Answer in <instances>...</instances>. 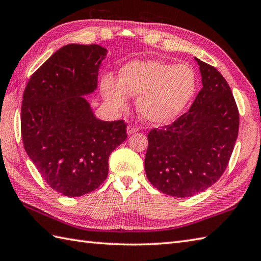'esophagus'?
Here are the masks:
<instances>
[{
	"label": "esophagus",
	"instance_id": "34e87169",
	"mask_svg": "<svg viewBox=\"0 0 261 261\" xmlns=\"http://www.w3.org/2000/svg\"><path fill=\"white\" fill-rule=\"evenodd\" d=\"M139 131V126L136 124H130L128 125V133L129 135H132V133L138 132Z\"/></svg>",
	"mask_w": 261,
	"mask_h": 261
}]
</instances>
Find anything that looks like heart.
<instances>
[{"label": "heart", "instance_id": "1", "mask_svg": "<svg viewBox=\"0 0 261 261\" xmlns=\"http://www.w3.org/2000/svg\"><path fill=\"white\" fill-rule=\"evenodd\" d=\"M119 81L107 75L101 81L105 99L123 109L129 95H138L137 109L148 122H170L182 112L195 95L198 77L191 65L162 60L131 61L119 72Z\"/></svg>", "mask_w": 261, "mask_h": 261}]
</instances>
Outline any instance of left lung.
I'll use <instances>...</instances> for the list:
<instances>
[{
    "label": "left lung",
    "instance_id": "obj_1",
    "mask_svg": "<svg viewBox=\"0 0 261 261\" xmlns=\"http://www.w3.org/2000/svg\"><path fill=\"white\" fill-rule=\"evenodd\" d=\"M202 76L189 111L148 133L144 159L153 187L173 197H191L225 172L239 130V111L229 84L215 66L196 59Z\"/></svg>",
    "mask_w": 261,
    "mask_h": 261
}]
</instances>
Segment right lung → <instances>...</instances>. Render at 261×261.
Masks as SVG:
<instances>
[{
  "mask_svg": "<svg viewBox=\"0 0 261 261\" xmlns=\"http://www.w3.org/2000/svg\"><path fill=\"white\" fill-rule=\"evenodd\" d=\"M106 54L96 44L65 45L34 72L23 93L24 149L45 182L66 197L100 187L109 156L128 137L126 122L96 119L81 96L95 90Z\"/></svg>",
  "mask_w": 261,
  "mask_h": 261,
  "instance_id": "right-lung-1",
  "label": "right lung"
}]
</instances>
